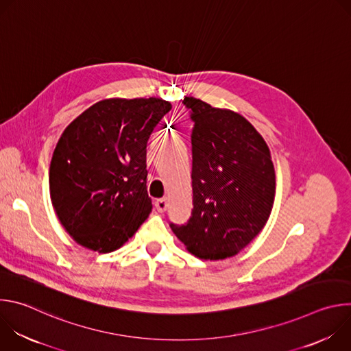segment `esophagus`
<instances>
[{
	"label": "esophagus",
	"instance_id": "1",
	"mask_svg": "<svg viewBox=\"0 0 351 351\" xmlns=\"http://www.w3.org/2000/svg\"><path fill=\"white\" fill-rule=\"evenodd\" d=\"M156 208L158 213H164L168 208V199L167 198H160L156 202Z\"/></svg>",
	"mask_w": 351,
	"mask_h": 351
}]
</instances>
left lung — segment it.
<instances>
[{
  "instance_id": "8db88e82",
  "label": "left lung",
  "mask_w": 351,
  "mask_h": 351,
  "mask_svg": "<svg viewBox=\"0 0 351 351\" xmlns=\"http://www.w3.org/2000/svg\"><path fill=\"white\" fill-rule=\"evenodd\" d=\"M194 122L193 211L171 223L187 252L202 260L236 256L263 230L275 199L269 147L243 115L184 97Z\"/></svg>"
}]
</instances>
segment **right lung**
<instances>
[{
	"instance_id": "add662e5",
	"label": "right lung",
	"mask_w": 351,
	"mask_h": 351,
	"mask_svg": "<svg viewBox=\"0 0 351 351\" xmlns=\"http://www.w3.org/2000/svg\"><path fill=\"white\" fill-rule=\"evenodd\" d=\"M171 108L156 97L106 98L61 134L49 195L61 225L82 247L115 252L148 218L147 141Z\"/></svg>"
}]
</instances>
